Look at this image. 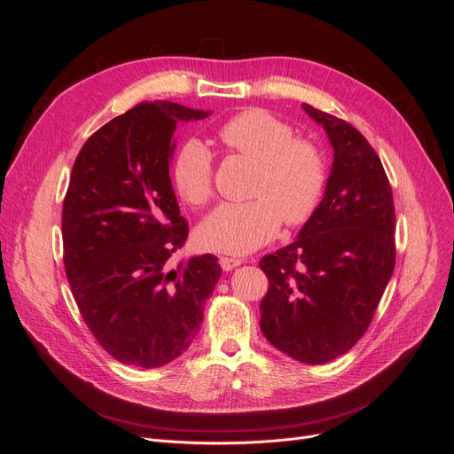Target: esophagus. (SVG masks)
Listing matches in <instances>:
<instances>
[{"label":"esophagus","instance_id":"esophagus-1","mask_svg":"<svg viewBox=\"0 0 454 454\" xmlns=\"http://www.w3.org/2000/svg\"><path fill=\"white\" fill-rule=\"evenodd\" d=\"M219 265H222V269L223 270H232L235 267H239V265H242V261L240 259H235V257H222L219 259Z\"/></svg>","mask_w":454,"mask_h":454}]
</instances>
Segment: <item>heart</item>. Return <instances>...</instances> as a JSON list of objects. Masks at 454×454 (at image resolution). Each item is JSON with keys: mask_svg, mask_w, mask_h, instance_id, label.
I'll use <instances>...</instances> for the list:
<instances>
[{"mask_svg": "<svg viewBox=\"0 0 454 454\" xmlns=\"http://www.w3.org/2000/svg\"><path fill=\"white\" fill-rule=\"evenodd\" d=\"M286 121L263 109H248L219 129L222 142L259 164L250 202H223L197 227L200 248L244 255L270 242L287 225H301L322 200L327 168L322 149L310 140L294 138ZM177 197L191 206L212 197V155L200 140L185 142L170 168Z\"/></svg>", "mask_w": 454, "mask_h": 454, "instance_id": "1", "label": "heart"}]
</instances>
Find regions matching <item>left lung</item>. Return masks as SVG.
Returning a JSON list of instances; mask_svg holds the SVG:
<instances>
[{
    "instance_id": "left-lung-1",
    "label": "left lung",
    "mask_w": 454,
    "mask_h": 454,
    "mask_svg": "<svg viewBox=\"0 0 454 454\" xmlns=\"http://www.w3.org/2000/svg\"><path fill=\"white\" fill-rule=\"evenodd\" d=\"M333 147L324 199L297 239L259 261L261 332L303 364H325L365 333L395 261L394 200L379 155L347 121L303 104Z\"/></svg>"
}]
</instances>
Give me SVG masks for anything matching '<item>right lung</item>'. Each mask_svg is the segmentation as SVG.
<instances>
[{
  "instance_id": "obj_1",
  "label": "right lung",
  "mask_w": 454,
  "mask_h": 454,
  "mask_svg": "<svg viewBox=\"0 0 454 454\" xmlns=\"http://www.w3.org/2000/svg\"><path fill=\"white\" fill-rule=\"evenodd\" d=\"M208 115L142 102L96 130L74 162L62 208L66 277L96 340L127 365L182 356L222 277L212 254L168 263L189 232L170 182L174 130Z\"/></svg>"
}]
</instances>
